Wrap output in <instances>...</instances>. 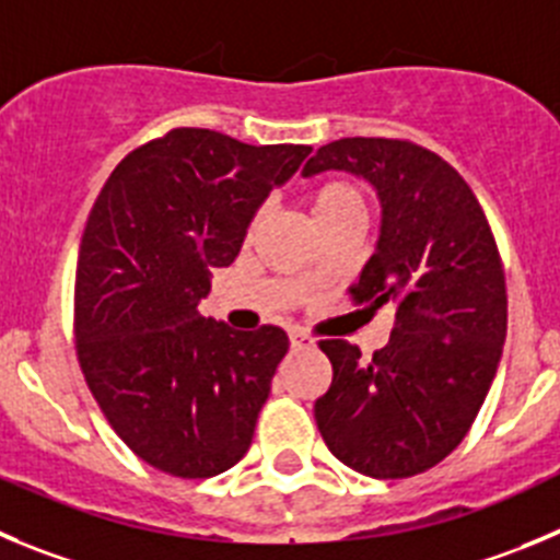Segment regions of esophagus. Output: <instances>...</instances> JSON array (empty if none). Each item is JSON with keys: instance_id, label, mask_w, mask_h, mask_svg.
<instances>
[{"instance_id": "obj_1", "label": "esophagus", "mask_w": 560, "mask_h": 560, "mask_svg": "<svg viewBox=\"0 0 560 560\" xmlns=\"http://www.w3.org/2000/svg\"><path fill=\"white\" fill-rule=\"evenodd\" d=\"M290 345H292V348H295V351H298V348H310L312 337H310V334H304V331H298V328H292V331H290Z\"/></svg>"}]
</instances>
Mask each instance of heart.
Wrapping results in <instances>:
<instances>
[{
    "label": "heart",
    "instance_id": "heart-1",
    "mask_svg": "<svg viewBox=\"0 0 560 560\" xmlns=\"http://www.w3.org/2000/svg\"><path fill=\"white\" fill-rule=\"evenodd\" d=\"M306 203H310L312 221H326V218L345 215V212H362V192L357 190V185L345 179H328L320 182V185L312 187L306 192ZM265 221V212L259 209L248 223V232H256L259 223Z\"/></svg>",
    "mask_w": 560,
    "mask_h": 560
}]
</instances>
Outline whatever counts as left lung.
Here are the masks:
<instances>
[{"label":"left lung","instance_id":"obj_1","mask_svg":"<svg viewBox=\"0 0 560 560\" xmlns=\"http://www.w3.org/2000/svg\"><path fill=\"white\" fill-rule=\"evenodd\" d=\"M345 171L381 201L375 254L353 301L395 306L389 342L362 362L323 339L334 368L315 420L328 451L370 478H411L451 456L498 373L509 323L505 276L478 198L445 160L409 140L342 138L304 176Z\"/></svg>","mask_w":560,"mask_h":560}]
</instances>
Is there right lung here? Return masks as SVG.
I'll return each mask as SVG.
<instances>
[{
    "label": "right lung",
    "mask_w": 560,
    "mask_h": 560,
    "mask_svg": "<svg viewBox=\"0 0 560 560\" xmlns=\"http://www.w3.org/2000/svg\"><path fill=\"white\" fill-rule=\"evenodd\" d=\"M310 151L174 129L124 156L93 203L77 262V357L113 431L162 472L212 478L250 447L290 342L276 326L234 331L198 301Z\"/></svg>",
    "instance_id": "right-lung-1"
}]
</instances>
